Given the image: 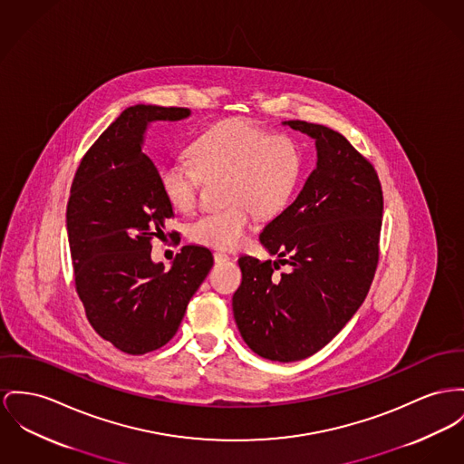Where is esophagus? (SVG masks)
<instances>
[{"instance_id": "obj_1", "label": "esophagus", "mask_w": 464, "mask_h": 464, "mask_svg": "<svg viewBox=\"0 0 464 464\" xmlns=\"http://www.w3.org/2000/svg\"><path fill=\"white\" fill-rule=\"evenodd\" d=\"M215 262L219 264V262H225V260H228V255L227 253H223V251H215Z\"/></svg>"}]
</instances>
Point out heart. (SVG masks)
Wrapping results in <instances>:
<instances>
[{
	"instance_id": "1",
	"label": "heart",
	"mask_w": 464,
	"mask_h": 464,
	"mask_svg": "<svg viewBox=\"0 0 464 464\" xmlns=\"http://www.w3.org/2000/svg\"><path fill=\"white\" fill-rule=\"evenodd\" d=\"M189 161L167 160L158 169V185L167 202L181 211L195 209L202 179L225 178V209L197 218L188 236L217 249L243 245L253 215H279L301 183L304 153L288 135H275L256 124L230 120L200 133L188 148Z\"/></svg>"
}]
</instances>
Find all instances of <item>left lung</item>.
Instances as JSON below:
<instances>
[{
  "label": "left lung",
  "mask_w": 464,
  "mask_h": 464,
  "mask_svg": "<svg viewBox=\"0 0 464 464\" xmlns=\"http://www.w3.org/2000/svg\"><path fill=\"white\" fill-rule=\"evenodd\" d=\"M283 124L314 139L316 167L260 234L278 260L239 258L243 281L232 309L256 355L294 362L322 350L364 303L378 264L383 197L374 167L341 133ZM279 263L291 266L281 277L274 275Z\"/></svg>",
  "instance_id": "8db88e82"
}]
</instances>
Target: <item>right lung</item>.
<instances>
[{
  "label": "right lung",
  "instance_id": "obj_1",
  "mask_svg": "<svg viewBox=\"0 0 464 464\" xmlns=\"http://www.w3.org/2000/svg\"><path fill=\"white\" fill-rule=\"evenodd\" d=\"M183 107L133 105L82 158L66 206L75 288L94 331L130 355L161 348L178 333L186 306L213 267L208 247H181L172 267L151 260V239L174 217L144 155L155 121H181Z\"/></svg>",
  "mask_w": 464,
  "mask_h": 464
}]
</instances>
